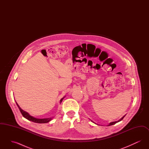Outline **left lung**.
I'll return each mask as SVG.
<instances>
[{"mask_svg": "<svg viewBox=\"0 0 149 149\" xmlns=\"http://www.w3.org/2000/svg\"><path fill=\"white\" fill-rule=\"evenodd\" d=\"M125 116H126V115H125ZM125 116H123V117H122V118H120V120H117V121H114V122H111V123H109V125H107V126H112V125H114V124H116V123H117V122H120V120H123V118H124V117H125ZM90 120H91V121H92V122H93V123H95V124H96V125H98V124H97V123H95V122H93V121L92 120H91V119H90Z\"/></svg>", "mask_w": 149, "mask_h": 149, "instance_id": "obj_1", "label": "left lung"}]
</instances>
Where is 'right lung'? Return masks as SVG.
Listing matches in <instances>:
<instances>
[{"label": "right lung", "instance_id": "obj_1", "mask_svg": "<svg viewBox=\"0 0 149 149\" xmlns=\"http://www.w3.org/2000/svg\"><path fill=\"white\" fill-rule=\"evenodd\" d=\"M65 97V96L62 99H61V100H60V103L61 104V103L62 102L63 100L64 99V98ZM15 103L17 104V106L18 107L21 113L22 116L26 119H27L28 120H30V121H32V122H35V123H47L49 122H50V120H52V119L54 117H50V118H36L32 116H31L29 114L23 111L21 108L19 107V106L18 105V104L17 103V102L15 101Z\"/></svg>", "mask_w": 149, "mask_h": 149}]
</instances>
